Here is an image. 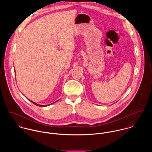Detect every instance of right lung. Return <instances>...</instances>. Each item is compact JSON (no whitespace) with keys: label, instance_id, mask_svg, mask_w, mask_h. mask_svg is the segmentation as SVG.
I'll list each match as a JSON object with an SVG mask.
<instances>
[{"label":"right lung","instance_id":"1","mask_svg":"<svg viewBox=\"0 0 152 152\" xmlns=\"http://www.w3.org/2000/svg\"><path fill=\"white\" fill-rule=\"evenodd\" d=\"M30 102H31L33 104H34V105H37V106H39V107H47V106H48L49 105H39V104H36V103H35L34 102H33V101H30V99H28ZM58 100H57L56 102H57ZM54 103H53V104H54ZM51 104H50V105H51Z\"/></svg>","mask_w":152,"mask_h":152}]
</instances>
